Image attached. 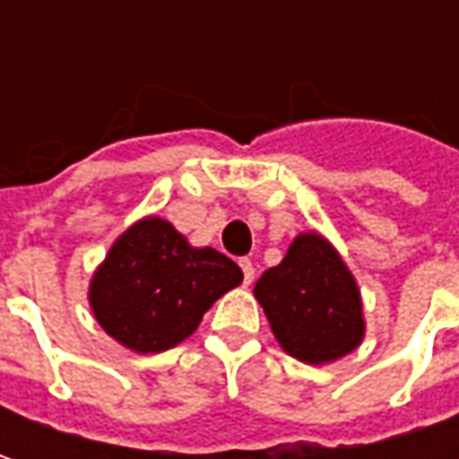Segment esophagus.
Listing matches in <instances>:
<instances>
[{
	"label": "esophagus",
	"mask_w": 459,
	"mask_h": 459,
	"mask_svg": "<svg viewBox=\"0 0 459 459\" xmlns=\"http://www.w3.org/2000/svg\"><path fill=\"white\" fill-rule=\"evenodd\" d=\"M239 268H242V275H245V283L250 286L253 278H255V265H253V260H250V257H239Z\"/></svg>",
	"instance_id": "34e87169"
}]
</instances>
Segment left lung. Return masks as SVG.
<instances>
[{
    "label": "left lung",
    "instance_id": "obj_1",
    "mask_svg": "<svg viewBox=\"0 0 459 459\" xmlns=\"http://www.w3.org/2000/svg\"><path fill=\"white\" fill-rule=\"evenodd\" d=\"M253 293L278 344L307 365L340 360L365 337L358 281L319 232L296 235L286 257L257 278Z\"/></svg>",
    "mask_w": 459,
    "mask_h": 459
}]
</instances>
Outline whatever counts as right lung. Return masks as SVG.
<instances>
[{
    "mask_svg": "<svg viewBox=\"0 0 459 459\" xmlns=\"http://www.w3.org/2000/svg\"><path fill=\"white\" fill-rule=\"evenodd\" d=\"M242 283L235 260L194 247L160 217H143L112 242L89 283L99 326L133 352H163L196 332L204 311Z\"/></svg>",
    "mask_w": 459,
    "mask_h": 459,
    "instance_id": "1",
    "label": "right lung"
}]
</instances>
